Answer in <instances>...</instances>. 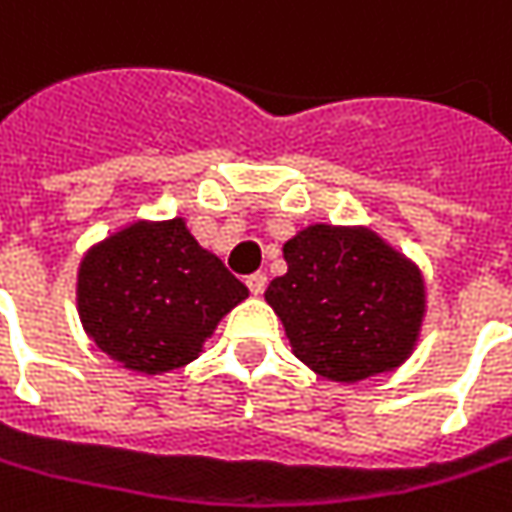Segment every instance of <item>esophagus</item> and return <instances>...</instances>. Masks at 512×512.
Segmentation results:
<instances>
[{"mask_svg": "<svg viewBox=\"0 0 512 512\" xmlns=\"http://www.w3.org/2000/svg\"><path fill=\"white\" fill-rule=\"evenodd\" d=\"M246 286H249L252 294H263V291H266V274L263 272L249 274V277H246Z\"/></svg>", "mask_w": 512, "mask_h": 512, "instance_id": "34e87169", "label": "esophagus"}]
</instances>
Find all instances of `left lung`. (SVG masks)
Masks as SVG:
<instances>
[{
  "label": "left lung",
  "instance_id": "obj_1",
  "mask_svg": "<svg viewBox=\"0 0 512 512\" xmlns=\"http://www.w3.org/2000/svg\"><path fill=\"white\" fill-rule=\"evenodd\" d=\"M289 272L266 303L283 320L294 354L334 382L391 371L411 354L425 311L414 266L371 232L309 226L283 246Z\"/></svg>",
  "mask_w": 512,
  "mask_h": 512
}]
</instances>
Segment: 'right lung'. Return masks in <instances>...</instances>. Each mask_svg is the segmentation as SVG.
I'll list each match as a JSON object with an SVG mask.
<instances>
[{"mask_svg":"<svg viewBox=\"0 0 512 512\" xmlns=\"http://www.w3.org/2000/svg\"><path fill=\"white\" fill-rule=\"evenodd\" d=\"M249 289L181 218L133 223L81 260L79 314L93 343L124 368L164 374L192 362Z\"/></svg>","mask_w":512,"mask_h":512,"instance_id":"right-lung-1","label":"right lung"}]
</instances>
